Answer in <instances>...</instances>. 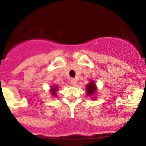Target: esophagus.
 Segmentation results:
<instances>
[{"label": "esophagus", "instance_id": "obj_1", "mask_svg": "<svg viewBox=\"0 0 146 146\" xmlns=\"http://www.w3.org/2000/svg\"><path fill=\"white\" fill-rule=\"evenodd\" d=\"M70 83L73 85H76V84H77V80H76V78H71V80H70Z\"/></svg>", "mask_w": 146, "mask_h": 146}]
</instances>
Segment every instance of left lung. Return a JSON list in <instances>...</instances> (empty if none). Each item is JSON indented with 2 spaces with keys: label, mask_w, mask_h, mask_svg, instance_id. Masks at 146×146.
Instances as JSON below:
<instances>
[{
  "label": "left lung",
  "mask_w": 146,
  "mask_h": 146,
  "mask_svg": "<svg viewBox=\"0 0 146 146\" xmlns=\"http://www.w3.org/2000/svg\"><path fill=\"white\" fill-rule=\"evenodd\" d=\"M86 91L88 96H91V95H93L95 92V91H96V85L95 84V82L92 81L90 82V83L87 85Z\"/></svg>",
  "instance_id": "8db88e82"
}]
</instances>
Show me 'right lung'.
<instances>
[{"mask_svg": "<svg viewBox=\"0 0 146 146\" xmlns=\"http://www.w3.org/2000/svg\"><path fill=\"white\" fill-rule=\"evenodd\" d=\"M51 89V92H52V94H51V95H52L53 96L55 97L56 95V91L57 90V87L56 86L52 87Z\"/></svg>", "mask_w": 146, "mask_h": 146, "instance_id": "1", "label": "right lung"}]
</instances>
